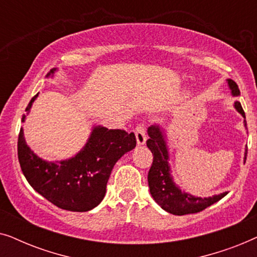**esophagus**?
I'll return each mask as SVG.
<instances>
[{"mask_svg": "<svg viewBox=\"0 0 257 257\" xmlns=\"http://www.w3.org/2000/svg\"><path fill=\"white\" fill-rule=\"evenodd\" d=\"M135 133H136V138H137V144H138L139 146L144 145V144L146 143V130L144 127V125L139 124L137 126L136 130H135Z\"/></svg>", "mask_w": 257, "mask_h": 257, "instance_id": "1", "label": "esophagus"}]
</instances>
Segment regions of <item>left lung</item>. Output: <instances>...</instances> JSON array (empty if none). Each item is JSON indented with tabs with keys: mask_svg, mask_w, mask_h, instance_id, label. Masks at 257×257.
Listing matches in <instances>:
<instances>
[{
	"mask_svg": "<svg viewBox=\"0 0 257 257\" xmlns=\"http://www.w3.org/2000/svg\"><path fill=\"white\" fill-rule=\"evenodd\" d=\"M227 83L231 91V96H240L237 84L233 79H227ZM234 107L244 118L243 124L244 127L247 128L245 114L240 101H235ZM147 135L150 137V139L146 142L147 147L153 154V163L150 168L149 175H147L149 187L154 201L164 210L173 214V215L199 213L228 194V192H223L217 195L208 196V198H201V196H194L187 192L181 191L180 187L174 182L171 174L170 150L167 146L165 130L159 125H151L147 128ZM243 159V163H245L247 149H245Z\"/></svg>",
	"mask_w": 257,
	"mask_h": 257,
	"instance_id": "1",
	"label": "left lung"
}]
</instances>
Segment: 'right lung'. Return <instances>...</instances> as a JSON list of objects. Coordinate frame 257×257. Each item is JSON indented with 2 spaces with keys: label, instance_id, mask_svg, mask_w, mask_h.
<instances>
[{
  "label": "right lung",
  "instance_id": "1",
  "mask_svg": "<svg viewBox=\"0 0 257 257\" xmlns=\"http://www.w3.org/2000/svg\"><path fill=\"white\" fill-rule=\"evenodd\" d=\"M57 69L47 77H54ZM33 97L26 108L29 113ZM26 120L23 115L22 122ZM135 133L93 126L82 150L75 157L61 161H47L27 145L23 128L17 143V154L22 172L31 187L55 206L71 212H87L101 202L115 163L136 147Z\"/></svg>",
  "mask_w": 257,
  "mask_h": 257
}]
</instances>
